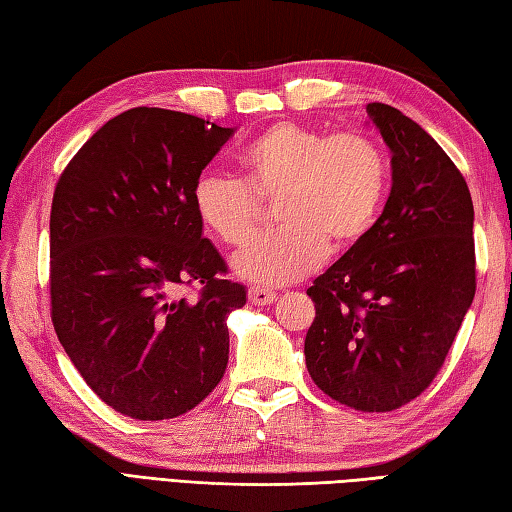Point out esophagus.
<instances>
[{
    "mask_svg": "<svg viewBox=\"0 0 512 512\" xmlns=\"http://www.w3.org/2000/svg\"><path fill=\"white\" fill-rule=\"evenodd\" d=\"M277 299V292L268 290V288H259V286H253L248 290V301L253 303V306H270Z\"/></svg>",
    "mask_w": 512,
    "mask_h": 512,
    "instance_id": "obj_1",
    "label": "esophagus"
}]
</instances>
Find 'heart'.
Wrapping results in <instances>:
<instances>
[{
	"label": "heart",
	"mask_w": 512,
	"mask_h": 512,
	"mask_svg": "<svg viewBox=\"0 0 512 512\" xmlns=\"http://www.w3.org/2000/svg\"><path fill=\"white\" fill-rule=\"evenodd\" d=\"M244 182L202 173L191 191L202 228L226 246L244 244L277 200L279 228L244 246L233 270L257 284H288L323 264L328 246L350 248L372 231L389 189L387 158L363 134L328 136L297 123L264 129L239 151Z\"/></svg>",
	"instance_id": "1"
}]
</instances>
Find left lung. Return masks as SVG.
I'll return each mask as SVG.
<instances>
[{
	"label": "left lung",
	"instance_id": "obj_1",
	"mask_svg": "<svg viewBox=\"0 0 512 512\" xmlns=\"http://www.w3.org/2000/svg\"><path fill=\"white\" fill-rule=\"evenodd\" d=\"M391 151V193L361 242L308 288L306 365L341 405L391 411L420 396L475 297L473 200L453 160L400 110L369 103Z\"/></svg>",
	"mask_w": 512,
	"mask_h": 512
}]
</instances>
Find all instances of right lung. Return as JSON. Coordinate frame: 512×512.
I'll return each instance as SVG.
<instances>
[{"label": "right lung", "mask_w": 512, "mask_h": 512, "mask_svg": "<svg viewBox=\"0 0 512 512\" xmlns=\"http://www.w3.org/2000/svg\"><path fill=\"white\" fill-rule=\"evenodd\" d=\"M235 127L134 107L107 121L57 182L50 213L52 323L105 405L167 420L211 394L228 363V281L191 191ZM203 286L198 300L182 285Z\"/></svg>", "instance_id": "right-lung-1"}]
</instances>
